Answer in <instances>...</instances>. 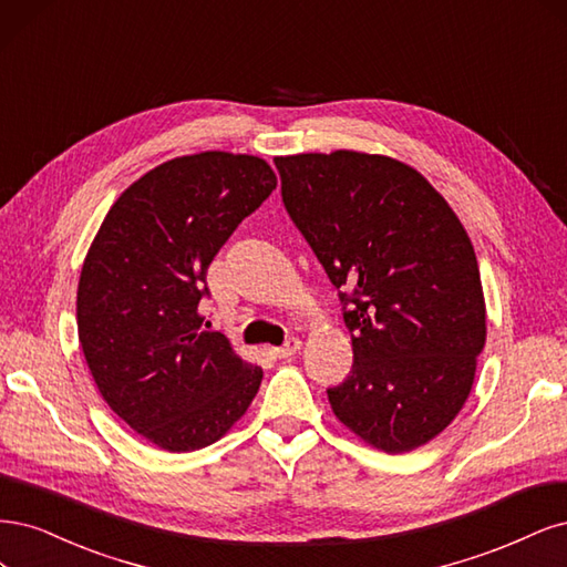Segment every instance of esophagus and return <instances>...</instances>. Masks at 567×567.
<instances>
[{
	"instance_id": "1",
	"label": "esophagus",
	"mask_w": 567,
	"mask_h": 567,
	"mask_svg": "<svg viewBox=\"0 0 567 567\" xmlns=\"http://www.w3.org/2000/svg\"><path fill=\"white\" fill-rule=\"evenodd\" d=\"M299 349H301V341H299L297 337H289V339L280 346V349H270V353L276 355V358H280V360H285V358L295 355Z\"/></svg>"
}]
</instances>
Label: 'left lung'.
Returning a JSON list of instances; mask_svg holds the SVG:
<instances>
[{"mask_svg":"<svg viewBox=\"0 0 567 567\" xmlns=\"http://www.w3.org/2000/svg\"><path fill=\"white\" fill-rule=\"evenodd\" d=\"M291 221L339 289L353 368L327 389L343 426L383 452L429 443L460 414L485 346L476 251L408 164L355 151L276 157Z\"/></svg>","mask_w":567,"mask_h":567,"instance_id":"8db88e82","label":"left lung"}]
</instances>
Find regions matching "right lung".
I'll use <instances>...</instances> for the list:
<instances>
[{
	"label": "right lung",
	"instance_id": "add662e5",
	"mask_svg": "<svg viewBox=\"0 0 567 567\" xmlns=\"http://www.w3.org/2000/svg\"><path fill=\"white\" fill-rule=\"evenodd\" d=\"M278 178L221 151L143 174L107 212L78 287V334L103 400L167 452L216 443L257 395L264 370L203 330L207 268Z\"/></svg>",
	"mask_w": 567,
	"mask_h": 567
}]
</instances>
